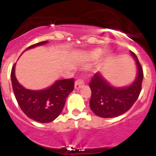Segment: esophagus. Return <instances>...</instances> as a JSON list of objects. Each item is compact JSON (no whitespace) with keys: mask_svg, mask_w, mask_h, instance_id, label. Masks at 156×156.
I'll return each mask as SVG.
<instances>
[{"mask_svg":"<svg viewBox=\"0 0 156 156\" xmlns=\"http://www.w3.org/2000/svg\"><path fill=\"white\" fill-rule=\"evenodd\" d=\"M84 82L82 79H78L75 81V88L77 90L79 89V88H81L83 85H84Z\"/></svg>","mask_w":156,"mask_h":156,"instance_id":"esophagus-1","label":"esophagus"}]
</instances>
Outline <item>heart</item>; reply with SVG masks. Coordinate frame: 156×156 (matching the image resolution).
Segmentation results:
<instances>
[{"label": "heart", "mask_w": 156, "mask_h": 156, "mask_svg": "<svg viewBox=\"0 0 156 156\" xmlns=\"http://www.w3.org/2000/svg\"><path fill=\"white\" fill-rule=\"evenodd\" d=\"M102 53H103V50L101 49H94L87 53V57L89 59H96V58L99 57L102 54Z\"/></svg>", "instance_id": "b5f03b06"}]
</instances>
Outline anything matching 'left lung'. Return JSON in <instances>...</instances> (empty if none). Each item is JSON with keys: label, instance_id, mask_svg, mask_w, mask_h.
Masks as SVG:
<instances>
[{"label": "left lung", "instance_id": "left-lung-1", "mask_svg": "<svg viewBox=\"0 0 156 156\" xmlns=\"http://www.w3.org/2000/svg\"><path fill=\"white\" fill-rule=\"evenodd\" d=\"M137 66V77L129 87L115 88L110 85L100 72L94 74L89 86L91 90L90 109L102 118H115L132 107L142 90L144 71L137 56L130 50Z\"/></svg>", "mask_w": 156, "mask_h": 156}]
</instances>
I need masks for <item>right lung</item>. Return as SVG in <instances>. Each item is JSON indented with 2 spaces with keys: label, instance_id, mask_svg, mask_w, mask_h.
I'll return each mask as SVG.
<instances>
[{
  "label": "right lung",
  "instance_id": "1",
  "mask_svg": "<svg viewBox=\"0 0 156 156\" xmlns=\"http://www.w3.org/2000/svg\"><path fill=\"white\" fill-rule=\"evenodd\" d=\"M41 41L26 49L34 48L46 44ZM15 65L11 70L12 90L19 106L23 112L32 120L40 123H49L59 115L65 106L69 94L73 90L75 79L59 80L48 89L31 90L24 88L15 76Z\"/></svg>",
  "mask_w": 156,
  "mask_h": 156
}]
</instances>
